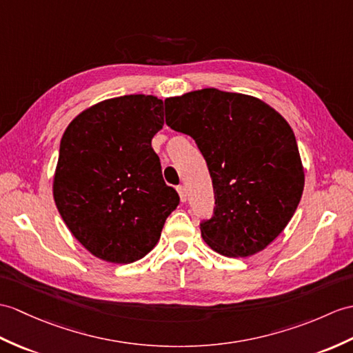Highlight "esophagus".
Wrapping results in <instances>:
<instances>
[{
  "label": "esophagus",
  "mask_w": 353,
  "mask_h": 353,
  "mask_svg": "<svg viewBox=\"0 0 353 353\" xmlns=\"http://www.w3.org/2000/svg\"><path fill=\"white\" fill-rule=\"evenodd\" d=\"M177 192H179V196H180V201L185 203L188 200V194H186L185 186H182V185L177 186Z\"/></svg>",
  "instance_id": "1"
}]
</instances>
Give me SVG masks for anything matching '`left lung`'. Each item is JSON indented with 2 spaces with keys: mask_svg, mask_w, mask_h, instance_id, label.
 Returning a JSON list of instances; mask_svg holds the SVG:
<instances>
[{
  "mask_svg": "<svg viewBox=\"0 0 353 353\" xmlns=\"http://www.w3.org/2000/svg\"><path fill=\"white\" fill-rule=\"evenodd\" d=\"M165 123L194 138L214 183V216L201 237L225 257L265 250L289 224L305 176L296 138L266 102L203 88L165 99Z\"/></svg>",
  "mask_w": 353,
  "mask_h": 353,
  "instance_id": "1",
  "label": "left lung"
}]
</instances>
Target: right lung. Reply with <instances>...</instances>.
I'll list each match as a JSON object with an SVG mask.
<instances>
[{
    "label": "right lung",
    "instance_id": "right-lung-1",
    "mask_svg": "<svg viewBox=\"0 0 353 353\" xmlns=\"http://www.w3.org/2000/svg\"><path fill=\"white\" fill-rule=\"evenodd\" d=\"M162 126L161 99L129 94L90 106L65 128L54 201L70 233L94 257L119 265L143 259L179 206L152 149Z\"/></svg>",
    "mask_w": 353,
    "mask_h": 353
}]
</instances>
